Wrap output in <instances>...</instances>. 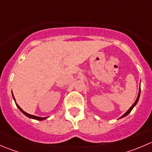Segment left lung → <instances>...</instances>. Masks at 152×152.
Segmentation results:
<instances>
[{
  "label": "left lung",
  "mask_w": 152,
  "mask_h": 152,
  "mask_svg": "<svg viewBox=\"0 0 152 152\" xmlns=\"http://www.w3.org/2000/svg\"><path fill=\"white\" fill-rule=\"evenodd\" d=\"M140 89H139V93H138V96H137V99H136V101L135 102H134V103L132 105V107H130L129 109L128 110H127L126 112L125 113H124V114L123 115L121 116V117H120V118H124V117H126V116L127 115H129L130 113V112L132 111V109L134 108V107H135V105L137 104V102H138V100H139V98H140Z\"/></svg>",
  "instance_id": "obj_1"
}]
</instances>
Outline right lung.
Masks as SVG:
<instances>
[{"label":"right lung","mask_w":152,"mask_h":152,"mask_svg":"<svg viewBox=\"0 0 152 152\" xmlns=\"http://www.w3.org/2000/svg\"><path fill=\"white\" fill-rule=\"evenodd\" d=\"M12 97H13V99H14V101H15V104H16V106H17V107H18V108L19 109V110H20V111L22 112V113H23V114L25 115L26 116H27V117L29 118L34 119V120H37V121H43V120H45V119H46V118H47L48 117H45V118L38 117V116H36V115H30V114H28V113H26V112H25V111H23V110L22 109H21L20 107V106L18 105V104L16 103V102H15V97H14V95H13V93H12Z\"/></svg>","instance_id":"add662e5"}]
</instances>
